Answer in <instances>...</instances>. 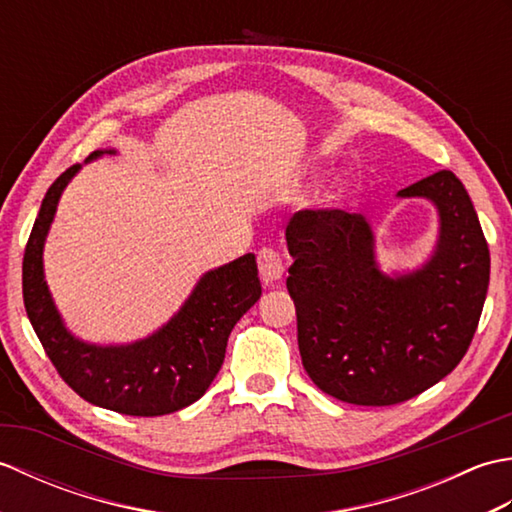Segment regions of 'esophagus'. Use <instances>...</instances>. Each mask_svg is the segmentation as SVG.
Wrapping results in <instances>:
<instances>
[{"mask_svg": "<svg viewBox=\"0 0 512 512\" xmlns=\"http://www.w3.org/2000/svg\"><path fill=\"white\" fill-rule=\"evenodd\" d=\"M257 268H259V277H262L266 286H275L277 281L284 277V273H286L284 259H281L277 250L270 248V246H264L257 253Z\"/></svg>", "mask_w": 512, "mask_h": 512, "instance_id": "1", "label": "esophagus"}]
</instances>
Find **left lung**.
I'll return each instance as SVG.
<instances>
[{"mask_svg": "<svg viewBox=\"0 0 512 512\" xmlns=\"http://www.w3.org/2000/svg\"><path fill=\"white\" fill-rule=\"evenodd\" d=\"M398 195L440 211L436 255L407 277L376 268L363 215L303 209L286 228L303 369L350 405H400L440 383L469 350L484 308L491 255L458 176L442 169Z\"/></svg>", "mask_w": 512, "mask_h": 512, "instance_id": "1", "label": "left lung"}]
</instances>
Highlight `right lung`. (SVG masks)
<instances>
[{"label": "right lung", "instance_id": "1", "mask_svg": "<svg viewBox=\"0 0 512 512\" xmlns=\"http://www.w3.org/2000/svg\"><path fill=\"white\" fill-rule=\"evenodd\" d=\"M76 171L79 165H72L52 182L24 250L21 288L32 328L59 376L92 405L143 418L189 407L220 372L235 323L262 295L255 255L206 273L176 317L145 341L121 347L76 341L63 328L41 264L59 195Z\"/></svg>", "mask_w": 512, "mask_h": 512}]
</instances>
